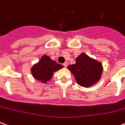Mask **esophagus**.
<instances>
[{"label":"esophagus","mask_w":125,"mask_h":125,"mask_svg":"<svg viewBox=\"0 0 125 125\" xmlns=\"http://www.w3.org/2000/svg\"><path fill=\"white\" fill-rule=\"evenodd\" d=\"M63 66H64V67H65V68H66V67H67V66H68V62H65V63H63Z\"/></svg>","instance_id":"1"}]
</instances>
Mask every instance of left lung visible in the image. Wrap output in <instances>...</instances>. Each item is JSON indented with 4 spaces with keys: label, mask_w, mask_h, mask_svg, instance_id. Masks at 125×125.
Masks as SVG:
<instances>
[{
    "label": "left lung",
    "mask_w": 125,
    "mask_h": 125,
    "mask_svg": "<svg viewBox=\"0 0 125 125\" xmlns=\"http://www.w3.org/2000/svg\"><path fill=\"white\" fill-rule=\"evenodd\" d=\"M78 84L83 87H90L99 81L103 68L101 63L82 53L76 57V63L68 66Z\"/></svg>",
    "instance_id": "8db88e82"
}]
</instances>
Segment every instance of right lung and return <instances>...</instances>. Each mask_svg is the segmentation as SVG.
I'll use <instances>...</instances> for the list:
<instances>
[{"mask_svg": "<svg viewBox=\"0 0 125 125\" xmlns=\"http://www.w3.org/2000/svg\"><path fill=\"white\" fill-rule=\"evenodd\" d=\"M63 67L55 61L51 60L47 55H43L40 61L32 67L31 73L34 78L43 83H46L52 78L54 72L59 70Z\"/></svg>", "mask_w": 125, "mask_h": 125, "instance_id": "obj_1", "label": "right lung"}]
</instances>
